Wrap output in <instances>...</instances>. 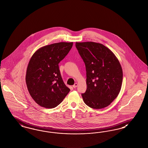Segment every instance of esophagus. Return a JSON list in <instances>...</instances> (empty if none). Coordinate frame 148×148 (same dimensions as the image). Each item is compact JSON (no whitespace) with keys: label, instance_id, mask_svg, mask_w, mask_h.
<instances>
[{"label":"esophagus","instance_id":"obj_1","mask_svg":"<svg viewBox=\"0 0 148 148\" xmlns=\"http://www.w3.org/2000/svg\"><path fill=\"white\" fill-rule=\"evenodd\" d=\"M77 83H75V84L73 85V87L74 88H77Z\"/></svg>","mask_w":148,"mask_h":148}]
</instances>
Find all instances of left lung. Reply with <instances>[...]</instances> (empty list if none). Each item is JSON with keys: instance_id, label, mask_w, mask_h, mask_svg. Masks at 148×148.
Segmentation results:
<instances>
[{"instance_id": "left-lung-1", "label": "left lung", "mask_w": 148, "mask_h": 148, "mask_svg": "<svg viewBox=\"0 0 148 148\" xmlns=\"http://www.w3.org/2000/svg\"><path fill=\"white\" fill-rule=\"evenodd\" d=\"M75 46L86 67L87 89L82 94L84 102L94 109L108 106L122 86L123 71L118 59L99 43L76 42Z\"/></svg>"}]
</instances>
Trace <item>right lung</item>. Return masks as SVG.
I'll return each instance as SVG.
<instances>
[{
  "label": "right lung",
  "mask_w": 148,
  "mask_h": 148,
  "mask_svg": "<svg viewBox=\"0 0 148 148\" xmlns=\"http://www.w3.org/2000/svg\"><path fill=\"white\" fill-rule=\"evenodd\" d=\"M73 42H59L39 48L27 65L26 83L31 96L40 106L52 108L59 105L70 91L63 82L59 62L65 58Z\"/></svg>",
  "instance_id": "obj_1"
}]
</instances>
